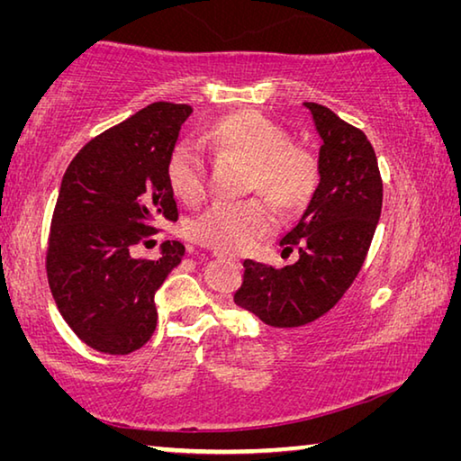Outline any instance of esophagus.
Returning <instances> with one entry per match:
<instances>
[{"instance_id":"esophagus-1","label":"esophagus","mask_w":461,"mask_h":461,"mask_svg":"<svg viewBox=\"0 0 461 461\" xmlns=\"http://www.w3.org/2000/svg\"><path fill=\"white\" fill-rule=\"evenodd\" d=\"M213 256H215V258H225V260H231L233 264H240V260L233 258V256H225V254H221V252H213Z\"/></svg>"}]
</instances>
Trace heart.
Segmentation results:
<instances>
[{"instance_id":"1","label":"heart","mask_w":461,"mask_h":461,"mask_svg":"<svg viewBox=\"0 0 461 461\" xmlns=\"http://www.w3.org/2000/svg\"><path fill=\"white\" fill-rule=\"evenodd\" d=\"M201 144L225 158L249 167L248 191H258L283 212H299L319 186V162L307 148L291 144V136L256 112L230 113L217 120ZM168 185L178 199L194 205L205 194V156L194 144L181 142L168 154ZM272 220L258 199L217 201L191 223V238L221 254H240L267 236Z\"/></svg>"}]
</instances>
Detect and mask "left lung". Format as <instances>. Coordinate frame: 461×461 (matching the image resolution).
<instances>
[{"label":"left lung","mask_w":461,"mask_h":461,"mask_svg":"<svg viewBox=\"0 0 461 461\" xmlns=\"http://www.w3.org/2000/svg\"><path fill=\"white\" fill-rule=\"evenodd\" d=\"M323 144L317 191L299 223L280 240L291 267L244 260L233 294L241 309L272 327H299L327 313L352 286L368 254L382 212V178L370 140L330 107L305 104Z\"/></svg>","instance_id":"obj_1"}]
</instances>
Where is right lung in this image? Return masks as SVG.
Masks as SVG:
<instances>
[{"mask_svg": "<svg viewBox=\"0 0 461 461\" xmlns=\"http://www.w3.org/2000/svg\"><path fill=\"white\" fill-rule=\"evenodd\" d=\"M191 113L156 101L85 144L62 176L46 276L62 319L97 352L131 354L156 330L154 294L185 246L165 241L156 260L136 252L178 220L167 160Z\"/></svg>", "mask_w": 461, "mask_h": 461, "instance_id": "add662e5", "label": "right lung"}]
</instances>
